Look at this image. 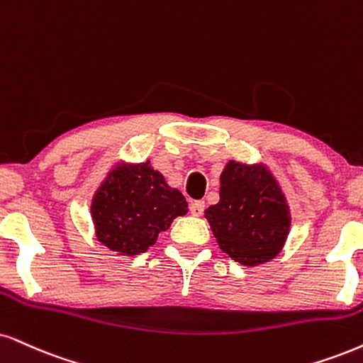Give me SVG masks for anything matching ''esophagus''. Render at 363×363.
<instances>
[{"mask_svg": "<svg viewBox=\"0 0 363 363\" xmlns=\"http://www.w3.org/2000/svg\"><path fill=\"white\" fill-rule=\"evenodd\" d=\"M189 211H191V215H193V216H201V215H203V211H204V203H203V201H193V203L189 204Z\"/></svg>", "mask_w": 363, "mask_h": 363, "instance_id": "1", "label": "esophagus"}]
</instances>
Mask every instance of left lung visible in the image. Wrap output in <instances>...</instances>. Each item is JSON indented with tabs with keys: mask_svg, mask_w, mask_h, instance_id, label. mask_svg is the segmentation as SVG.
<instances>
[{
	"mask_svg": "<svg viewBox=\"0 0 363 363\" xmlns=\"http://www.w3.org/2000/svg\"><path fill=\"white\" fill-rule=\"evenodd\" d=\"M204 218L221 250L245 267L276 259L291 230L287 198L264 162L230 160L220 176V201Z\"/></svg>",
	"mask_w": 363,
	"mask_h": 363,
	"instance_id": "8db88e82",
	"label": "left lung"
}]
</instances>
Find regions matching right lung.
I'll use <instances>...</instances> for the list:
<instances>
[{"instance_id":"right-lung-1","label":"right lung","mask_w":363,"mask_h":363,"mask_svg":"<svg viewBox=\"0 0 363 363\" xmlns=\"http://www.w3.org/2000/svg\"><path fill=\"white\" fill-rule=\"evenodd\" d=\"M186 213L184 196L167 184L150 160L113 165L91 201L96 240L125 257L147 252L160 231Z\"/></svg>"}]
</instances>
